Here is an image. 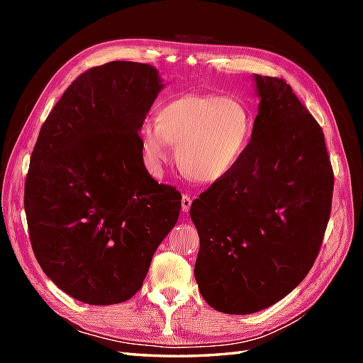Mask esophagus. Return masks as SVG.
Returning a JSON list of instances; mask_svg holds the SVG:
<instances>
[{
    "label": "esophagus",
    "mask_w": 363,
    "mask_h": 363,
    "mask_svg": "<svg viewBox=\"0 0 363 363\" xmlns=\"http://www.w3.org/2000/svg\"><path fill=\"white\" fill-rule=\"evenodd\" d=\"M191 201H194V199H191L189 195H184L182 196V212H189L190 211Z\"/></svg>",
    "instance_id": "esophagus-1"
}]
</instances>
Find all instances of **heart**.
<instances>
[{"label": "heart", "mask_w": 363, "mask_h": 363, "mask_svg": "<svg viewBox=\"0 0 363 363\" xmlns=\"http://www.w3.org/2000/svg\"><path fill=\"white\" fill-rule=\"evenodd\" d=\"M157 123L140 129L145 164L159 173L177 146V162L191 179L215 184L242 164L252 137L246 107L233 98L187 94L160 107Z\"/></svg>", "instance_id": "b5f03b06"}]
</instances>
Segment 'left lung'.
I'll list each match as a JSON object with an SVG mask.
<instances>
[{"label": "left lung", "mask_w": 363, "mask_h": 363, "mask_svg": "<svg viewBox=\"0 0 363 363\" xmlns=\"http://www.w3.org/2000/svg\"><path fill=\"white\" fill-rule=\"evenodd\" d=\"M250 148L191 203L195 279L215 311L248 315L296 289L318 256L333 203L325 134L284 79L254 74Z\"/></svg>", "instance_id": "8db88e82"}]
</instances>
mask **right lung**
I'll use <instances>...</instances> for the list:
<instances>
[{
	"label": "right lung",
	"instance_id": "obj_1",
	"mask_svg": "<svg viewBox=\"0 0 363 363\" xmlns=\"http://www.w3.org/2000/svg\"><path fill=\"white\" fill-rule=\"evenodd\" d=\"M164 87L148 64L90 68L38 133L25 184L30 245L43 273L86 304L133 298L179 217L181 194L150 176L138 135Z\"/></svg>",
	"mask_w": 363,
	"mask_h": 363
}]
</instances>
